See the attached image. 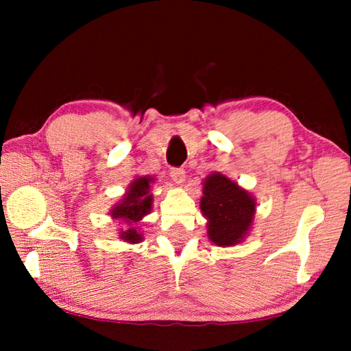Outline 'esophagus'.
Instances as JSON below:
<instances>
[{
	"instance_id": "esophagus-1",
	"label": "esophagus",
	"mask_w": 351,
	"mask_h": 351,
	"mask_svg": "<svg viewBox=\"0 0 351 351\" xmlns=\"http://www.w3.org/2000/svg\"><path fill=\"white\" fill-rule=\"evenodd\" d=\"M170 176L175 184H182L184 181H186V171H184L182 169H173L170 171Z\"/></svg>"
}]
</instances>
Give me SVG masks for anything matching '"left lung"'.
Instances as JSON below:
<instances>
[{"instance_id": "left-lung-1", "label": "left lung", "mask_w": 351, "mask_h": 351, "mask_svg": "<svg viewBox=\"0 0 351 351\" xmlns=\"http://www.w3.org/2000/svg\"><path fill=\"white\" fill-rule=\"evenodd\" d=\"M199 209L207 219L209 240L229 247L241 243L252 229L257 201L246 189L215 171L203 182Z\"/></svg>"}]
</instances>
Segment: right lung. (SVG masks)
Listing matches in <instances>:
<instances>
[{
    "label": "right lung",
    "instance_id": "add662e5",
    "mask_svg": "<svg viewBox=\"0 0 351 351\" xmlns=\"http://www.w3.org/2000/svg\"><path fill=\"white\" fill-rule=\"evenodd\" d=\"M154 181L156 180L153 176L134 178L121 201H117L110 210V217L114 221L125 226L119 229L117 237L130 245L144 241V232L138 223L152 210L153 193L150 192V187Z\"/></svg>",
    "mask_w": 351,
    "mask_h": 351
}]
</instances>
